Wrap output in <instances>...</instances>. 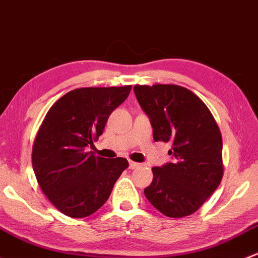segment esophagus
Wrapping results in <instances>:
<instances>
[{
  "label": "esophagus",
  "mask_w": 258,
  "mask_h": 258,
  "mask_svg": "<svg viewBox=\"0 0 258 258\" xmlns=\"http://www.w3.org/2000/svg\"><path fill=\"white\" fill-rule=\"evenodd\" d=\"M130 168H131V169H135V168H138L140 167V163H137V162H134V161H130Z\"/></svg>",
  "instance_id": "esophagus-1"
}]
</instances>
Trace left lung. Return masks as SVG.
<instances>
[{
    "label": "left lung",
    "instance_id": "left-lung-1",
    "mask_svg": "<svg viewBox=\"0 0 258 258\" xmlns=\"http://www.w3.org/2000/svg\"><path fill=\"white\" fill-rule=\"evenodd\" d=\"M135 95L150 118L153 140L172 143V162L153 167L145 189L148 202L169 218L195 213L220 184L222 138L204 102L178 85H136Z\"/></svg>",
    "mask_w": 258,
    "mask_h": 258
}]
</instances>
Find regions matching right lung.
Returning a JSON list of instances; mask_svg holds the SVG:
<instances>
[{
  "instance_id": "right-lung-1",
  "label": "right lung",
  "mask_w": 258,
  "mask_h": 258,
  "mask_svg": "<svg viewBox=\"0 0 258 258\" xmlns=\"http://www.w3.org/2000/svg\"><path fill=\"white\" fill-rule=\"evenodd\" d=\"M131 85L83 88L65 94L40 126L32 164L51 204L70 218H85L106 203L126 158L105 159L86 151L101 136L108 116L128 96Z\"/></svg>"
}]
</instances>
